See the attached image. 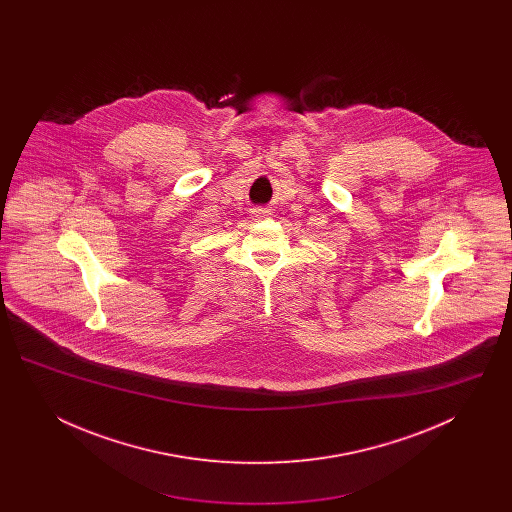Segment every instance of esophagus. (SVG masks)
Segmentation results:
<instances>
[{
    "label": "esophagus",
    "instance_id": "34e87169",
    "mask_svg": "<svg viewBox=\"0 0 512 512\" xmlns=\"http://www.w3.org/2000/svg\"><path fill=\"white\" fill-rule=\"evenodd\" d=\"M253 213H255V217H268V213H270V211H268V209H263V207H259V209H255Z\"/></svg>",
    "mask_w": 512,
    "mask_h": 512
}]
</instances>
